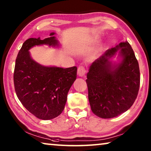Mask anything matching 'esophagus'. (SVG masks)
Segmentation results:
<instances>
[{
  "instance_id": "obj_1",
  "label": "esophagus",
  "mask_w": 151,
  "mask_h": 151,
  "mask_svg": "<svg viewBox=\"0 0 151 151\" xmlns=\"http://www.w3.org/2000/svg\"><path fill=\"white\" fill-rule=\"evenodd\" d=\"M86 72V68H85V66H78L77 73H78V75L79 76H83L84 75H85Z\"/></svg>"
}]
</instances>
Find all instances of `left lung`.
<instances>
[{
  "label": "left lung",
  "mask_w": 151,
  "mask_h": 151,
  "mask_svg": "<svg viewBox=\"0 0 151 151\" xmlns=\"http://www.w3.org/2000/svg\"><path fill=\"white\" fill-rule=\"evenodd\" d=\"M119 48L123 60L112 67L109 58ZM86 82L91 108L97 116L113 118L131 108L139 93L140 70L129 43L121 42L108 49L92 63Z\"/></svg>",
  "instance_id": "left-lung-1"
}]
</instances>
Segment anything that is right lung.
<instances>
[{"label":"right lung","instance_id":"obj_1","mask_svg":"<svg viewBox=\"0 0 151 151\" xmlns=\"http://www.w3.org/2000/svg\"><path fill=\"white\" fill-rule=\"evenodd\" d=\"M40 40L30 38L22 45L15 62L14 85L20 103L38 119L50 120L61 114L65 109L67 94L76 78L77 67H48L33 60L29 50L35 45L56 46L53 37Z\"/></svg>","mask_w":151,"mask_h":151}]
</instances>
